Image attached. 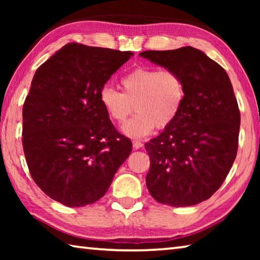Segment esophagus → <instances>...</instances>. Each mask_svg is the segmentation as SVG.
I'll return each instance as SVG.
<instances>
[{"label":"esophagus","mask_w":260,"mask_h":260,"mask_svg":"<svg viewBox=\"0 0 260 260\" xmlns=\"http://www.w3.org/2000/svg\"><path fill=\"white\" fill-rule=\"evenodd\" d=\"M142 142H140V141H133V148L134 149H140V148H142Z\"/></svg>","instance_id":"1"}]
</instances>
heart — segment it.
<instances>
[{
    "mask_svg": "<svg viewBox=\"0 0 260 260\" xmlns=\"http://www.w3.org/2000/svg\"><path fill=\"white\" fill-rule=\"evenodd\" d=\"M122 93L104 86L100 103L108 117L122 124L135 110V116L122 126V133L133 139L150 135L155 127L164 129L177 119L184 100L181 77L172 70L140 67L121 78Z\"/></svg>",
    "mask_w": 260,
    "mask_h": 260,
    "instance_id": "b5f03b06",
    "label": "heart"
}]
</instances>
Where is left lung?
<instances>
[{
  "label": "left lung",
  "instance_id": "obj_1",
  "mask_svg": "<svg viewBox=\"0 0 260 260\" xmlns=\"http://www.w3.org/2000/svg\"><path fill=\"white\" fill-rule=\"evenodd\" d=\"M181 77L184 100L177 119L146 143V183L161 204L183 208L210 199L235 160L241 116L230 77L192 47L140 54Z\"/></svg>",
  "mask_w": 260,
  "mask_h": 260
}]
</instances>
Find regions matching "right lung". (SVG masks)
<instances>
[{
    "label": "right lung",
    "instance_id": "1",
    "mask_svg": "<svg viewBox=\"0 0 260 260\" xmlns=\"http://www.w3.org/2000/svg\"><path fill=\"white\" fill-rule=\"evenodd\" d=\"M132 51L68 43L35 72L23 108V148L35 183L70 208L95 203L132 151L99 93Z\"/></svg>",
    "mask_w": 260,
    "mask_h": 260
}]
</instances>
